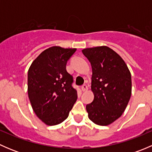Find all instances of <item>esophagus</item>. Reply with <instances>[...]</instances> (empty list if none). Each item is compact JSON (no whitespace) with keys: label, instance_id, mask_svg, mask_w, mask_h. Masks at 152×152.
I'll return each mask as SVG.
<instances>
[{"label":"esophagus","instance_id":"34e87169","mask_svg":"<svg viewBox=\"0 0 152 152\" xmlns=\"http://www.w3.org/2000/svg\"><path fill=\"white\" fill-rule=\"evenodd\" d=\"M82 90L83 92H85L87 91V90H88V86L87 85H84L82 86Z\"/></svg>","mask_w":152,"mask_h":152}]
</instances>
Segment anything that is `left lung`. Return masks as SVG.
I'll return each mask as SVG.
<instances>
[{"label":"left lung","mask_w":152,"mask_h":152,"mask_svg":"<svg viewBox=\"0 0 152 152\" xmlns=\"http://www.w3.org/2000/svg\"><path fill=\"white\" fill-rule=\"evenodd\" d=\"M82 53L92 65L91 90L94 99L86 106L88 118L99 126H108L121 117L132 94L131 73L115 50L102 45Z\"/></svg>","instance_id":"8db88e82"}]
</instances>
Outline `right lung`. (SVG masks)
<instances>
[{"label":"right lung","instance_id":"1","mask_svg":"<svg viewBox=\"0 0 152 152\" xmlns=\"http://www.w3.org/2000/svg\"><path fill=\"white\" fill-rule=\"evenodd\" d=\"M76 48L52 46L43 50L28 71V95L34 112L44 124L54 126L68 117L77 99L66 64Z\"/></svg>","mask_w":152,"mask_h":152}]
</instances>
